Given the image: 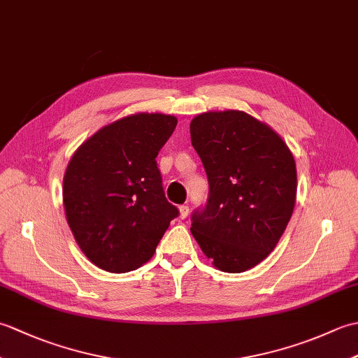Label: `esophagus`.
Here are the masks:
<instances>
[{
	"instance_id": "obj_1",
	"label": "esophagus",
	"mask_w": 358,
	"mask_h": 358,
	"mask_svg": "<svg viewBox=\"0 0 358 358\" xmlns=\"http://www.w3.org/2000/svg\"><path fill=\"white\" fill-rule=\"evenodd\" d=\"M178 210H180V218L185 220V218L187 217V214H189V208L185 206V204H183V206L178 208Z\"/></svg>"
}]
</instances>
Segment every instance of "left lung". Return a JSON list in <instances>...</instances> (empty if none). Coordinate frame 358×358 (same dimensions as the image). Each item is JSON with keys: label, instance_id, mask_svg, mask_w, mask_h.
<instances>
[{"label": "left lung", "instance_id": "1", "mask_svg": "<svg viewBox=\"0 0 358 358\" xmlns=\"http://www.w3.org/2000/svg\"><path fill=\"white\" fill-rule=\"evenodd\" d=\"M192 146L209 180L206 208L191 232L217 269L245 272L262 263L291 220L296 167L273 129L243 110H209L191 121Z\"/></svg>", "mask_w": 358, "mask_h": 358}]
</instances>
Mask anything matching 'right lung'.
I'll return each instance as SVG.
<instances>
[{
    "label": "right lung",
    "mask_w": 358,
    "mask_h": 358,
    "mask_svg": "<svg viewBox=\"0 0 358 358\" xmlns=\"http://www.w3.org/2000/svg\"><path fill=\"white\" fill-rule=\"evenodd\" d=\"M177 117L132 113L106 124L75 150L63 178L66 220L89 262L113 273L154 255L178 209L166 200L155 158Z\"/></svg>",
    "instance_id": "add662e5"
}]
</instances>
